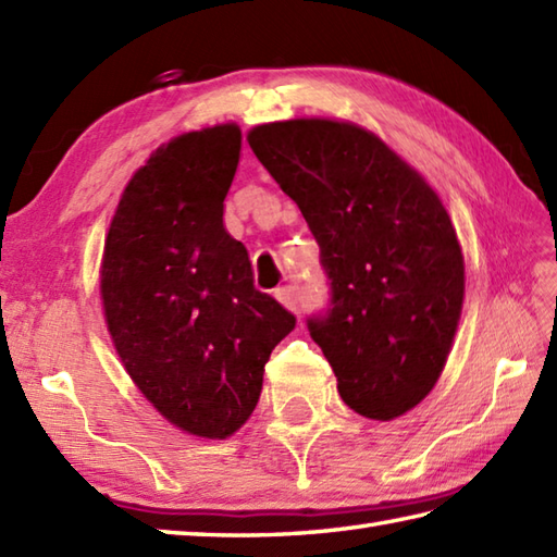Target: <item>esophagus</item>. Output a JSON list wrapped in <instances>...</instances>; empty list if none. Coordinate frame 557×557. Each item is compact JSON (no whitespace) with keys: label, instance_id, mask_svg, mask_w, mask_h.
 <instances>
[{"label":"esophagus","instance_id":"obj_1","mask_svg":"<svg viewBox=\"0 0 557 557\" xmlns=\"http://www.w3.org/2000/svg\"><path fill=\"white\" fill-rule=\"evenodd\" d=\"M275 297H277L282 304H285V307H287L289 311H294V313H297L299 307H301L299 292H297V287H292V285H285V287L275 289Z\"/></svg>","mask_w":557,"mask_h":557}]
</instances>
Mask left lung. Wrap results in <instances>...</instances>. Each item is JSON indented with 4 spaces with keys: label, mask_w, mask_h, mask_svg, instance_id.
I'll list each match as a JSON object with an SVG mask.
<instances>
[{
    "label": "left lung",
    "mask_w": 557,
    "mask_h": 557,
    "mask_svg": "<svg viewBox=\"0 0 557 557\" xmlns=\"http://www.w3.org/2000/svg\"><path fill=\"white\" fill-rule=\"evenodd\" d=\"M248 145L321 248L331 301L307 325L337 394L372 420L416 408L437 384L463 304L461 246L437 193L355 123H268Z\"/></svg>",
    "instance_id": "left-lung-1"
}]
</instances>
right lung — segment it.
Instances as JSON below:
<instances>
[{
    "instance_id": "right-lung-1",
    "label": "right lung",
    "mask_w": 557,
    "mask_h": 557,
    "mask_svg": "<svg viewBox=\"0 0 557 557\" xmlns=\"http://www.w3.org/2000/svg\"><path fill=\"white\" fill-rule=\"evenodd\" d=\"M242 157L234 123L185 133L129 178L108 228L101 299L137 388L171 424L226 440L250 418L294 313L253 285L224 228Z\"/></svg>"
}]
</instances>
